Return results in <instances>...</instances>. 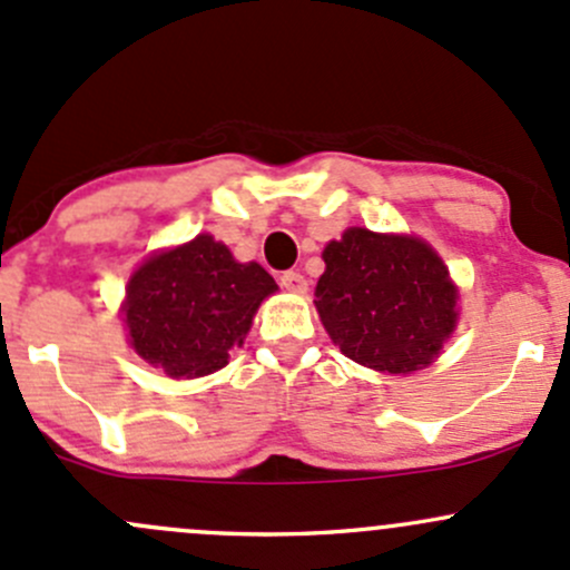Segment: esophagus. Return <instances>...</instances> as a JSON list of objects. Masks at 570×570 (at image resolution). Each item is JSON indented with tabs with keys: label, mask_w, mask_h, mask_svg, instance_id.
<instances>
[{
	"label": "esophagus",
	"mask_w": 570,
	"mask_h": 570,
	"mask_svg": "<svg viewBox=\"0 0 570 570\" xmlns=\"http://www.w3.org/2000/svg\"><path fill=\"white\" fill-rule=\"evenodd\" d=\"M279 283H283L285 291H291V293H304V291H307V277H304L302 272H296V268H291V272H283Z\"/></svg>",
	"instance_id": "obj_1"
}]
</instances>
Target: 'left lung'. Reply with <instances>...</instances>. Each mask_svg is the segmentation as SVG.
<instances>
[{
  "label": "left lung",
  "mask_w": 570,
  "mask_h": 570,
  "mask_svg": "<svg viewBox=\"0 0 570 570\" xmlns=\"http://www.w3.org/2000/svg\"><path fill=\"white\" fill-rule=\"evenodd\" d=\"M315 307L347 358L407 375L438 356L456 323V287L430 244L351 228L323 249Z\"/></svg>",
  "instance_id": "left-lung-1"
}]
</instances>
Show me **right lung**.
Wrapping results in <instances>:
<instances>
[{
    "mask_svg": "<svg viewBox=\"0 0 570 570\" xmlns=\"http://www.w3.org/2000/svg\"><path fill=\"white\" fill-rule=\"evenodd\" d=\"M274 291L266 268L236 263L225 244L200 234L132 274L125 302L130 342L168 377L209 375L228 364Z\"/></svg>",
    "mask_w": 570,
    "mask_h": 570,
    "instance_id": "right-lung-1",
    "label": "right lung"
}]
</instances>
